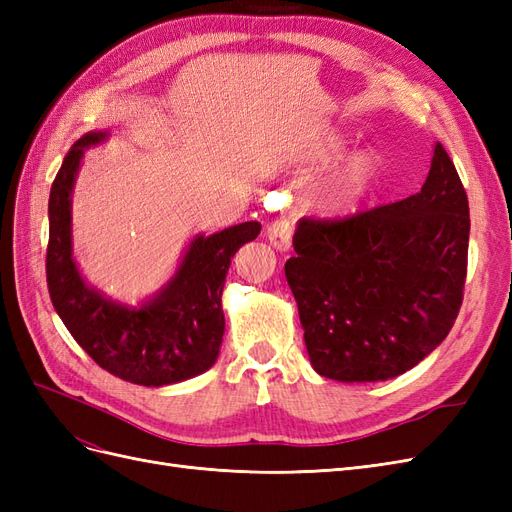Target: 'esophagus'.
Returning <instances> with one entry per match:
<instances>
[{
    "instance_id": "esophagus-1",
    "label": "esophagus",
    "mask_w": 512,
    "mask_h": 512,
    "mask_svg": "<svg viewBox=\"0 0 512 512\" xmlns=\"http://www.w3.org/2000/svg\"><path fill=\"white\" fill-rule=\"evenodd\" d=\"M292 230H294V226H292L290 218H277L269 224L267 235L277 250L286 252V250H290V243H292Z\"/></svg>"
}]
</instances>
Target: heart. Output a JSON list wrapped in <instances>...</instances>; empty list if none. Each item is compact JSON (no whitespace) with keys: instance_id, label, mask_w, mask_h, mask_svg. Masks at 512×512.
<instances>
[{"instance_id":"1","label":"heart","mask_w":512,"mask_h":512,"mask_svg":"<svg viewBox=\"0 0 512 512\" xmlns=\"http://www.w3.org/2000/svg\"><path fill=\"white\" fill-rule=\"evenodd\" d=\"M342 149V138L337 134H327L314 151V162L324 164L329 162L335 153ZM378 170V160L371 151H356L344 162L335 166L329 175L327 183L322 185L320 200L322 205L331 211H344L359 200L369 188Z\"/></svg>"}]
</instances>
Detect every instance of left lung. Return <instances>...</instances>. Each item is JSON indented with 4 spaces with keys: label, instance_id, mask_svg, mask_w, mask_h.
<instances>
[{
    "label": "left lung",
    "instance_id": "obj_1",
    "mask_svg": "<svg viewBox=\"0 0 512 512\" xmlns=\"http://www.w3.org/2000/svg\"><path fill=\"white\" fill-rule=\"evenodd\" d=\"M468 239V194L440 143L418 194L346 218H303L284 271L318 374L386 380L436 350L463 301Z\"/></svg>",
    "mask_w": 512,
    "mask_h": 512
}]
</instances>
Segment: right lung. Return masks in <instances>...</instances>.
Returning a JSON list of instances; mask_svg holds the SVG:
<instances>
[{
    "label": "right lung",
    "mask_w": 512,
    "mask_h": 512,
    "mask_svg": "<svg viewBox=\"0 0 512 512\" xmlns=\"http://www.w3.org/2000/svg\"><path fill=\"white\" fill-rule=\"evenodd\" d=\"M89 132L66 153L51 185L46 284L55 312L91 359L108 374L143 386H164L207 371L222 346V290L232 256L260 232L245 222L196 237L173 280L141 309L121 307L91 290L76 269L70 243V194L83 151L104 141Z\"/></svg>",
    "instance_id": "right-lung-1"
}]
</instances>
